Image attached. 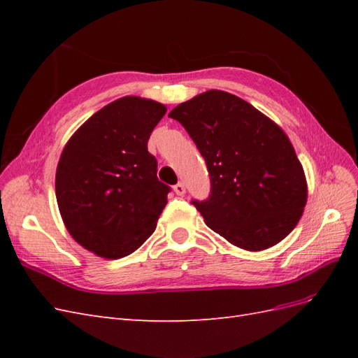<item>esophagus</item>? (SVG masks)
<instances>
[{
  "label": "esophagus",
  "instance_id": "obj_1",
  "mask_svg": "<svg viewBox=\"0 0 358 358\" xmlns=\"http://www.w3.org/2000/svg\"><path fill=\"white\" fill-rule=\"evenodd\" d=\"M173 189H175V192L178 194V196H185V192H187V188H185V185H183L182 182H179L178 185H175V188H173Z\"/></svg>",
  "mask_w": 358,
  "mask_h": 358
}]
</instances>
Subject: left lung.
Here are the masks:
<instances>
[{
	"label": "left lung",
	"mask_w": 358,
	"mask_h": 358,
	"mask_svg": "<svg viewBox=\"0 0 358 358\" xmlns=\"http://www.w3.org/2000/svg\"><path fill=\"white\" fill-rule=\"evenodd\" d=\"M197 145L210 196L196 201L206 225L245 251H264L294 230L308 183L288 136L252 104L210 90L169 113Z\"/></svg>",
	"instance_id": "left-lung-1"
}]
</instances>
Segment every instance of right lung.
<instances>
[{
	"label": "right lung",
	"mask_w": 358,
	"mask_h": 358,
	"mask_svg": "<svg viewBox=\"0 0 358 358\" xmlns=\"http://www.w3.org/2000/svg\"><path fill=\"white\" fill-rule=\"evenodd\" d=\"M167 107L127 95L104 106L62 149L55 176L61 218L101 258L134 252L155 231L170 188L158 180L148 140Z\"/></svg>",
	"instance_id": "add662e5"
}]
</instances>
